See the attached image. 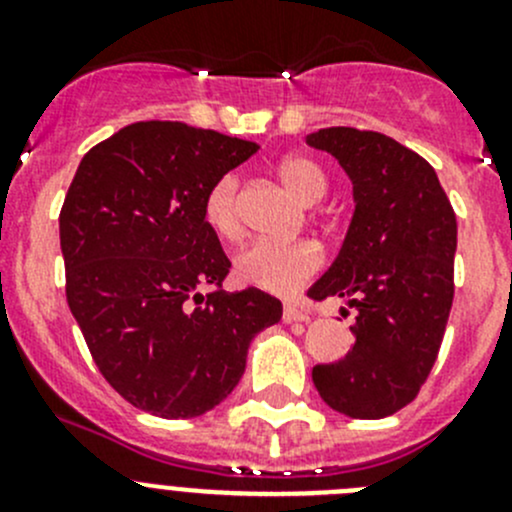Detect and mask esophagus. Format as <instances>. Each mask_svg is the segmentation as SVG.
I'll list each match as a JSON object with an SVG mask.
<instances>
[{
    "label": "esophagus",
    "instance_id": "esophagus-1",
    "mask_svg": "<svg viewBox=\"0 0 512 512\" xmlns=\"http://www.w3.org/2000/svg\"><path fill=\"white\" fill-rule=\"evenodd\" d=\"M282 319H285V322H309L312 314H309V309L297 307V304H285V309H282Z\"/></svg>",
    "mask_w": 512,
    "mask_h": 512
}]
</instances>
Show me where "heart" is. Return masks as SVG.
<instances>
[{"mask_svg": "<svg viewBox=\"0 0 512 512\" xmlns=\"http://www.w3.org/2000/svg\"><path fill=\"white\" fill-rule=\"evenodd\" d=\"M282 183L297 195L302 203H317L327 193V175L307 156H287L280 163ZM237 178L223 175L205 195V220L220 237H237ZM324 257L314 242H275L257 240L242 247L235 255V275L245 285L265 289L272 294H292L322 267Z\"/></svg>", "mask_w": 512, "mask_h": 512, "instance_id": "b5f03b06", "label": "heart"}]
</instances>
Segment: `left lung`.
I'll list each match as a JSON object with an SVG mask.
<instances>
[{
  "instance_id": "left-lung-1",
  "label": "left lung",
  "mask_w": 512,
  "mask_h": 512,
  "mask_svg": "<svg viewBox=\"0 0 512 512\" xmlns=\"http://www.w3.org/2000/svg\"><path fill=\"white\" fill-rule=\"evenodd\" d=\"M307 143L332 153L354 185V215L337 260L309 287L356 309L354 347L317 364L324 404L349 418H384L416 399L431 374L453 304L456 213L438 175L376 131L334 126Z\"/></svg>"
}]
</instances>
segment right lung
<instances>
[{
  "mask_svg": "<svg viewBox=\"0 0 512 512\" xmlns=\"http://www.w3.org/2000/svg\"><path fill=\"white\" fill-rule=\"evenodd\" d=\"M257 143L138 121L81 158L59 215L66 302L103 379L136 409L193 418L227 399L282 302L220 289L230 260L205 195ZM213 284L210 295L199 287Z\"/></svg>",
  "mask_w": 512,
  "mask_h": 512,
  "instance_id": "1",
  "label": "right lung"
}]
</instances>
